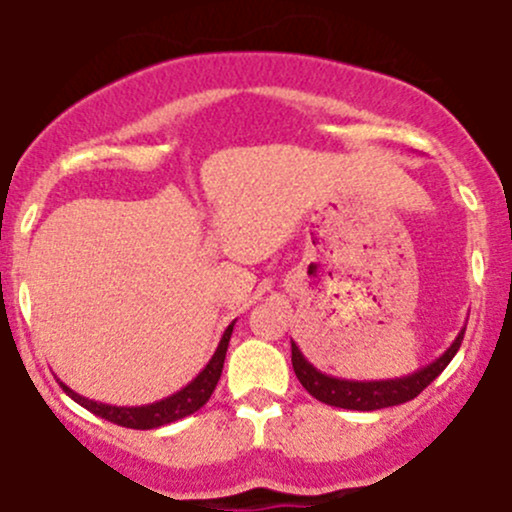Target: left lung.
Returning <instances> with one entry per match:
<instances>
[{
	"instance_id": "left-lung-1",
	"label": "left lung",
	"mask_w": 512,
	"mask_h": 512,
	"mask_svg": "<svg viewBox=\"0 0 512 512\" xmlns=\"http://www.w3.org/2000/svg\"><path fill=\"white\" fill-rule=\"evenodd\" d=\"M465 327L458 332L453 345L433 360L430 365L420 367L413 375L393 377V380H342V377L325 375L317 370L310 360L300 352V347L292 342V367H295L297 380L302 382V388L320 403L332 405V408H345V410H380V408H393V405H403L408 400L418 398L430 382L448 367L453 360L455 352L460 350L463 342Z\"/></svg>"
}]
</instances>
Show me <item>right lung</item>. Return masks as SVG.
<instances>
[{"instance_id":"right-lung-1","label":"right lung","mask_w":512,"mask_h":512,"mask_svg":"<svg viewBox=\"0 0 512 512\" xmlns=\"http://www.w3.org/2000/svg\"><path fill=\"white\" fill-rule=\"evenodd\" d=\"M232 327H235V320L227 325L215 355H212V360L202 367L200 375H197L192 382H187L185 388L177 390L175 395H167L165 400H157V403L132 405V408H127V405H107V403H97V400H89L84 398V395L74 393V390L67 388L64 382H59V385H62V390L74 400V403H79L82 408H87L89 413L99 415V418L109 420V423L122 425V428H132V430L162 428V425H170L175 423V420H182L187 418V415L197 413V410L210 400V395L215 393L217 380H220L222 375V365H225Z\"/></svg>"}]
</instances>
